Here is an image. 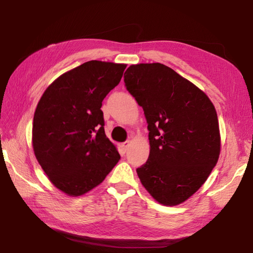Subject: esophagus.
I'll use <instances>...</instances> for the list:
<instances>
[{"label": "esophagus", "mask_w": 253, "mask_h": 253, "mask_svg": "<svg viewBox=\"0 0 253 253\" xmlns=\"http://www.w3.org/2000/svg\"><path fill=\"white\" fill-rule=\"evenodd\" d=\"M129 145H130V142H125V143H123L122 144V147H123V149H124V151H127V149H128V147H129Z\"/></svg>", "instance_id": "1"}]
</instances>
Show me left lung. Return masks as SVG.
I'll use <instances>...</instances> for the list:
<instances>
[{
    "label": "left lung",
    "instance_id": "1",
    "mask_svg": "<svg viewBox=\"0 0 253 253\" xmlns=\"http://www.w3.org/2000/svg\"><path fill=\"white\" fill-rule=\"evenodd\" d=\"M124 78L143 107L149 130V156L137 175L160 204L185 202L219 160L221 136L214 105L194 84L162 63L131 65Z\"/></svg>",
    "mask_w": 253,
    "mask_h": 253
}]
</instances>
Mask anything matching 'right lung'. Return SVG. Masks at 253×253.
Masks as SVG:
<instances>
[{"label": "right lung", "mask_w": 253, "mask_h": 253, "mask_svg": "<svg viewBox=\"0 0 253 253\" xmlns=\"http://www.w3.org/2000/svg\"><path fill=\"white\" fill-rule=\"evenodd\" d=\"M125 69L124 63L84 62L58 77L38 102L34 155L50 182L67 195L91 191L121 160L105 134L100 108Z\"/></svg>", "instance_id": "1"}]
</instances>
